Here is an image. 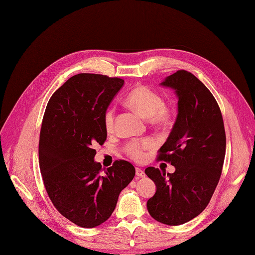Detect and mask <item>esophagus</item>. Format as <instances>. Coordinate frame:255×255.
<instances>
[{
    "label": "esophagus",
    "instance_id": "obj_1",
    "mask_svg": "<svg viewBox=\"0 0 255 255\" xmlns=\"http://www.w3.org/2000/svg\"><path fill=\"white\" fill-rule=\"evenodd\" d=\"M135 174L137 177H145V172H143L141 169L139 168H136L135 169Z\"/></svg>",
    "mask_w": 255,
    "mask_h": 255
}]
</instances>
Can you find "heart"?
<instances>
[{
    "label": "heart",
    "instance_id": "obj_1",
    "mask_svg": "<svg viewBox=\"0 0 255 255\" xmlns=\"http://www.w3.org/2000/svg\"><path fill=\"white\" fill-rule=\"evenodd\" d=\"M125 104L134 109L143 118L149 119L152 126L158 128L168 127L173 119V110L163 103V99L152 88L138 85L134 87L125 98ZM116 112L114 108H108L104 114V127L107 132H112L115 127ZM155 147L153 138H143L142 140H132L128 142L125 150L129 156L135 160H140L145 156V151Z\"/></svg>",
    "mask_w": 255,
    "mask_h": 255
}]
</instances>
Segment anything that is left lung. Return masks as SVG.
I'll use <instances>...</instances> for the list:
<instances>
[{
  "label": "left lung",
  "mask_w": 255,
  "mask_h": 255,
  "mask_svg": "<svg viewBox=\"0 0 255 255\" xmlns=\"http://www.w3.org/2000/svg\"><path fill=\"white\" fill-rule=\"evenodd\" d=\"M160 84L178 97V115L157 156L175 172L145 170L156 184L147 208L162 224L181 225L200 215L212 199L222 173L226 135L215 97L192 73L177 71Z\"/></svg>",
  "instance_id": "obj_1"
}]
</instances>
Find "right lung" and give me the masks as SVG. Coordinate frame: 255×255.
Here are the masks:
<instances>
[{
    "instance_id": "right-lung-1",
    "label": "right lung",
    "mask_w": 255,
    "mask_h": 255,
    "mask_svg": "<svg viewBox=\"0 0 255 255\" xmlns=\"http://www.w3.org/2000/svg\"><path fill=\"white\" fill-rule=\"evenodd\" d=\"M123 85L117 77L75 75L52 95L43 115L38 146L43 184L58 212L80 227L104 223L135 175L129 161L102 169L94 159V146L107 137L104 114Z\"/></svg>"
}]
</instances>
